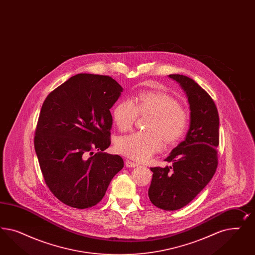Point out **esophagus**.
Here are the masks:
<instances>
[{"instance_id": "1", "label": "esophagus", "mask_w": 255, "mask_h": 255, "mask_svg": "<svg viewBox=\"0 0 255 255\" xmlns=\"http://www.w3.org/2000/svg\"><path fill=\"white\" fill-rule=\"evenodd\" d=\"M125 165H126V167H136V166H138V163L131 162L130 160H127L125 162Z\"/></svg>"}]
</instances>
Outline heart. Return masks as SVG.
<instances>
[{"label":"heart","mask_w":255,"mask_h":255,"mask_svg":"<svg viewBox=\"0 0 255 255\" xmlns=\"http://www.w3.org/2000/svg\"><path fill=\"white\" fill-rule=\"evenodd\" d=\"M140 115H151L148 131H136L119 137L117 150L136 161H147L160 151L163 138L175 143L182 138L189 125V118L178 101L162 92H142L132 100L119 102L113 108L112 120L121 131L130 130Z\"/></svg>","instance_id":"1"}]
</instances>
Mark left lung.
<instances>
[{
  "mask_svg": "<svg viewBox=\"0 0 255 255\" xmlns=\"http://www.w3.org/2000/svg\"><path fill=\"white\" fill-rule=\"evenodd\" d=\"M187 96L190 125L185 139L164 160L172 165L152 167L148 189L150 202L163 210H177L188 205L207 186L218 165L219 114L209 93L194 80L169 75Z\"/></svg>",
  "mask_w": 255,
  "mask_h": 255,
  "instance_id": "1",
  "label": "left lung"
}]
</instances>
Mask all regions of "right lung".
Here are the masks:
<instances>
[{
	"instance_id": "add662e5",
	"label": "right lung",
	"mask_w": 255,
	"mask_h": 255,
	"mask_svg": "<svg viewBox=\"0 0 255 255\" xmlns=\"http://www.w3.org/2000/svg\"><path fill=\"white\" fill-rule=\"evenodd\" d=\"M123 87L108 76L78 74L49 93L44 102L34 148L46 185L63 204L88 209L105 196L124 168L110 146L114 106ZM94 150L99 152L93 155Z\"/></svg>"
}]
</instances>
